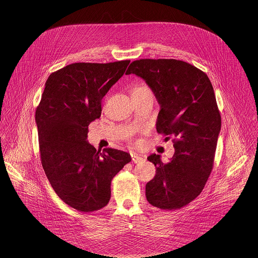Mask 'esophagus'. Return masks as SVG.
<instances>
[{"instance_id":"34e87169","label":"esophagus","mask_w":258,"mask_h":258,"mask_svg":"<svg viewBox=\"0 0 258 258\" xmlns=\"http://www.w3.org/2000/svg\"><path fill=\"white\" fill-rule=\"evenodd\" d=\"M131 158H132V161H133L135 164H137V163H141V162H143V161H144V158H143V157H141L140 155L136 154V153H132V154H131Z\"/></svg>"}]
</instances>
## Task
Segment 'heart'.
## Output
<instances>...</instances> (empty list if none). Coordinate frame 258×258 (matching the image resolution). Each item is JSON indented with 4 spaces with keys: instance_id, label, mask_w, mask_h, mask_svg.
I'll return each instance as SVG.
<instances>
[{
    "instance_id": "heart-1",
    "label": "heart",
    "mask_w": 258,
    "mask_h": 258,
    "mask_svg": "<svg viewBox=\"0 0 258 258\" xmlns=\"http://www.w3.org/2000/svg\"><path fill=\"white\" fill-rule=\"evenodd\" d=\"M146 88H148L147 86H144V85H138V86L134 87L133 91H134V90H142V89H146Z\"/></svg>"
}]
</instances>
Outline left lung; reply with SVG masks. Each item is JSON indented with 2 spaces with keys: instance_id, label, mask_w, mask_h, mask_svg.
<instances>
[{
  "instance_id": "obj_1",
  "label": "left lung",
  "mask_w": 258,
  "mask_h": 258,
  "mask_svg": "<svg viewBox=\"0 0 258 258\" xmlns=\"http://www.w3.org/2000/svg\"><path fill=\"white\" fill-rule=\"evenodd\" d=\"M142 77L154 92L160 112L157 132L173 137L175 154L168 163L148 157L156 175L146 184L147 201L161 210L181 209L207 183L215 161L221 117L208 75L179 59L134 60L126 74Z\"/></svg>"
}]
</instances>
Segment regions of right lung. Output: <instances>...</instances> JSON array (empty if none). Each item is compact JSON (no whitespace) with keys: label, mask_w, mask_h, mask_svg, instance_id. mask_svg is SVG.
<instances>
[{"label":"right lung","mask_w":258,"mask_h":258,"mask_svg":"<svg viewBox=\"0 0 258 258\" xmlns=\"http://www.w3.org/2000/svg\"><path fill=\"white\" fill-rule=\"evenodd\" d=\"M130 60L76 62L50 74L36 110L40 161L56 195L82 213L104 208L111 181L130 154L87 142L88 125L101 115V100Z\"/></svg>","instance_id":"1"}]
</instances>
